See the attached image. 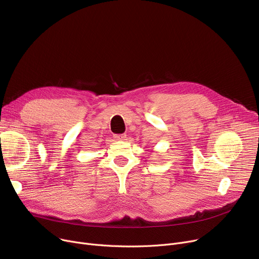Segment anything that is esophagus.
<instances>
[{
  "instance_id": "esophagus-1",
  "label": "esophagus",
  "mask_w": 259,
  "mask_h": 259,
  "mask_svg": "<svg viewBox=\"0 0 259 259\" xmlns=\"http://www.w3.org/2000/svg\"><path fill=\"white\" fill-rule=\"evenodd\" d=\"M114 138L118 141H124L126 139V134H115Z\"/></svg>"
}]
</instances>
